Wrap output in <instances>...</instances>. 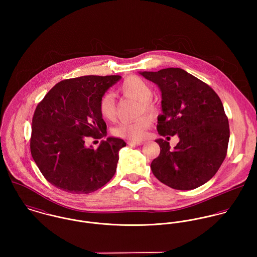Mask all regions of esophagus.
Returning <instances> with one entry per match:
<instances>
[{"label": "esophagus", "instance_id": "34e87169", "mask_svg": "<svg viewBox=\"0 0 257 257\" xmlns=\"http://www.w3.org/2000/svg\"><path fill=\"white\" fill-rule=\"evenodd\" d=\"M127 145L131 146V147H141L144 145V143L142 142H134V141H131V142H127Z\"/></svg>", "mask_w": 257, "mask_h": 257}]
</instances>
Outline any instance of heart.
Wrapping results in <instances>:
<instances>
[{"label": "heart", "mask_w": 257, "mask_h": 257, "mask_svg": "<svg viewBox=\"0 0 257 257\" xmlns=\"http://www.w3.org/2000/svg\"><path fill=\"white\" fill-rule=\"evenodd\" d=\"M119 92L126 98H131L140 103L144 112L148 114H155L157 108L154 103L150 101L152 97V89L144 79L138 76L127 77L119 87ZM99 111L101 116L106 120H111L115 114L114 100L110 94L104 95L99 102ZM151 119L148 116H143L137 121L127 122L122 121L118 123L112 131L113 135L132 141L142 140L147 128L150 126Z\"/></svg>", "instance_id": "obj_1"}]
</instances>
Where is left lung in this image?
I'll use <instances>...</instances> for the list:
<instances>
[{
    "mask_svg": "<svg viewBox=\"0 0 257 257\" xmlns=\"http://www.w3.org/2000/svg\"><path fill=\"white\" fill-rule=\"evenodd\" d=\"M158 86L162 113L157 132L179 143L158 139L160 154L151 162L154 176L176 190H192L208 182L225 158L229 140L228 119L216 92L203 81L181 68L140 72Z\"/></svg>",
    "mask_w": 257,
    "mask_h": 257,
    "instance_id": "1",
    "label": "left lung"
}]
</instances>
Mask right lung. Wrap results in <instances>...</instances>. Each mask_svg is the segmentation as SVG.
<instances>
[{
    "instance_id": "obj_1",
    "label": "right lung",
    "mask_w": 257,
    "mask_h": 257,
    "mask_svg": "<svg viewBox=\"0 0 257 257\" xmlns=\"http://www.w3.org/2000/svg\"><path fill=\"white\" fill-rule=\"evenodd\" d=\"M118 75L82 76L57 83L37 105L31 152L44 178L72 194H88L108 183L116 170L118 151L126 144L109 137L97 149L87 137L107 136L99 102Z\"/></svg>"
}]
</instances>
